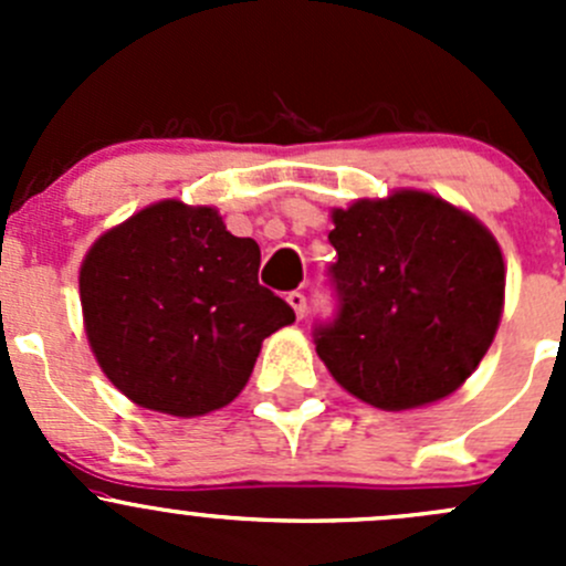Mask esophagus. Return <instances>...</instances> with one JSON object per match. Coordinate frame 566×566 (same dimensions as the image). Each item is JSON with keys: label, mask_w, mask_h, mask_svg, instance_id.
Returning a JSON list of instances; mask_svg holds the SVG:
<instances>
[{"label": "esophagus", "mask_w": 566, "mask_h": 566, "mask_svg": "<svg viewBox=\"0 0 566 566\" xmlns=\"http://www.w3.org/2000/svg\"><path fill=\"white\" fill-rule=\"evenodd\" d=\"M287 304L293 306L295 317H298V319L306 315V295H304V293H298V290H293V293L287 295Z\"/></svg>", "instance_id": "obj_1"}]
</instances>
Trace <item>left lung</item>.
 I'll list each match as a JSON object with an SVG mask.
<instances>
[{"mask_svg": "<svg viewBox=\"0 0 566 566\" xmlns=\"http://www.w3.org/2000/svg\"><path fill=\"white\" fill-rule=\"evenodd\" d=\"M336 315L315 325L336 384L384 410L438 402L479 367L504 310V256L488 227L424 191L331 213Z\"/></svg>", "mask_w": 566, "mask_h": 566, "instance_id": "1", "label": "left lung"}]
</instances>
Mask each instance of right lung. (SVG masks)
Wrapping results in <instances>:
<instances>
[{
  "label": "right lung",
  "mask_w": 566,
  "mask_h": 566,
  "mask_svg": "<svg viewBox=\"0 0 566 566\" xmlns=\"http://www.w3.org/2000/svg\"><path fill=\"white\" fill-rule=\"evenodd\" d=\"M260 247L219 210L150 205L93 243L78 271L84 328L106 378L130 402L205 416L247 386L287 301L256 282Z\"/></svg>",
  "instance_id": "1"
}]
</instances>
